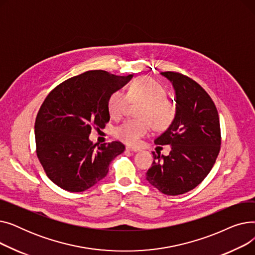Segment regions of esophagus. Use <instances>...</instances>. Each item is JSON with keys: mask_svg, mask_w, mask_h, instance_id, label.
I'll return each mask as SVG.
<instances>
[{"mask_svg": "<svg viewBox=\"0 0 255 255\" xmlns=\"http://www.w3.org/2000/svg\"><path fill=\"white\" fill-rule=\"evenodd\" d=\"M127 151H130V152H139L140 149H137V148H132V146H127L126 148Z\"/></svg>", "mask_w": 255, "mask_h": 255, "instance_id": "obj_1", "label": "esophagus"}]
</instances>
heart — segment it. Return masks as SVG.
<instances>
[{
    "label": "heart",
    "mask_w": 255,
    "mask_h": 255,
    "mask_svg": "<svg viewBox=\"0 0 255 255\" xmlns=\"http://www.w3.org/2000/svg\"><path fill=\"white\" fill-rule=\"evenodd\" d=\"M129 101L143 102L138 111L141 119L126 121L115 129V136L127 144L136 145L140 139L146 136L152 125L162 130L167 128L176 114V107L166 99V91L155 79L141 76L133 82L127 92H114L107 103V109L112 119L118 121L126 113Z\"/></svg>",
    "instance_id": "heart-1"
}]
</instances>
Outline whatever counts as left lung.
Here are the masks:
<instances>
[{
	"label": "left lung",
	"instance_id": "1",
	"mask_svg": "<svg viewBox=\"0 0 255 255\" xmlns=\"http://www.w3.org/2000/svg\"><path fill=\"white\" fill-rule=\"evenodd\" d=\"M176 94V114L156 144H170L167 156L153 152L145 180L160 192L179 195L203 182L220 151L219 116L208 93L191 78L177 72H161Z\"/></svg>",
	"mask_w": 255,
	"mask_h": 255
}]
</instances>
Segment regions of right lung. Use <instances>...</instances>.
I'll use <instances>...</instances> for the list:
<instances>
[{
  "instance_id": "1",
  "label": "right lung",
  "mask_w": 255,
  "mask_h": 255,
  "mask_svg": "<svg viewBox=\"0 0 255 255\" xmlns=\"http://www.w3.org/2000/svg\"><path fill=\"white\" fill-rule=\"evenodd\" d=\"M132 77L87 71L65 80L45 98L35 122L37 156L47 177L62 189L91 188L106 177L112 160L124 152L120 141L93 143L89 135L93 126L105 127L111 118V95Z\"/></svg>"
}]
</instances>
